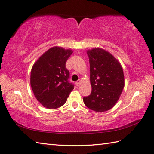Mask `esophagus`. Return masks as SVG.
I'll return each mask as SVG.
<instances>
[{"instance_id":"34e87169","label":"esophagus","mask_w":154,"mask_h":154,"mask_svg":"<svg viewBox=\"0 0 154 154\" xmlns=\"http://www.w3.org/2000/svg\"><path fill=\"white\" fill-rule=\"evenodd\" d=\"M81 80L79 79V80H78L77 81H76V83H75V84H76V85H77V86H79V85H80V84H81Z\"/></svg>"}]
</instances>
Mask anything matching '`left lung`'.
I'll return each instance as SVG.
<instances>
[{"instance_id": "8db88e82", "label": "left lung", "mask_w": 154, "mask_h": 154, "mask_svg": "<svg viewBox=\"0 0 154 154\" xmlns=\"http://www.w3.org/2000/svg\"><path fill=\"white\" fill-rule=\"evenodd\" d=\"M87 53L92 91L89 96L83 97V102L91 110L105 112L115 105L124 89L122 67L112 54L103 49L93 48Z\"/></svg>"}]
</instances>
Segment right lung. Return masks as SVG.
Wrapping results in <instances>:
<instances>
[{
  "instance_id": "obj_1",
  "label": "right lung",
  "mask_w": 154,
  "mask_h": 154,
  "mask_svg": "<svg viewBox=\"0 0 154 154\" xmlns=\"http://www.w3.org/2000/svg\"><path fill=\"white\" fill-rule=\"evenodd\" d=\"M71 50L53 47L35 61L31 70L30 85L36 99L47 109H55L66 103L74 89L65 63Z\"/></svg>"
}]
</instances>
